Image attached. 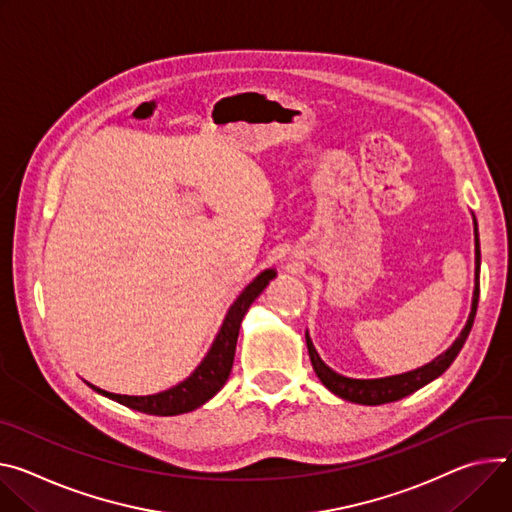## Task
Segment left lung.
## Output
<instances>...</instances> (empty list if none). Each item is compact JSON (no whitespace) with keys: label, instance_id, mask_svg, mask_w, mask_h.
Returning <instances> with one entry per match:
<instances>
[{"label":"left lung","instance_id":"left-lung-1","mask_svg":"<svg viewBox=\"0 0 512 512\" xmlns=\"http://www.w3.org/2000/svg\"><path fill=\"white\" fill-rule=\"evenodd\" d=\"M474 230H476V288H474V300H472V312L470 318L463 327L461 335L455 339V343L441 353L437 359H433L431 363L418 367L414 371H408V374H400V376H390V378H380V380H353V378H345L339 376L337 371H333L327 363H324L308 333H306V345H308V353H310V361L314 367V374L318 376V380L327 386L333 394H337L339 398H345L349 402L355 404H367V406H378V404H388V402H396L412 392H416L418 388L427 386L429 382H433L435 378H439L443 371L453 363V359L457 357V353L461 351L463 343H466L472 324L476 318V310H478V298H480V239H478V222L474 218Z\"/></svg>","mask_w":512,"mask_h":512}]
</instances>
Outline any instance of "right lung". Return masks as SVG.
Here are the masks:
<instances>
[{"label": "right lung", "mask_w": 512, "mask_h": 512, "mask_svg": "<svg viewBox=\"0 0 512 512\" xmlns=\"http://www.w3.org/2000/svg\"><path fill=\"white\" fill-rule=\"evenodd\" d=\"M273 277H275V271L267 269L261 275H257L255 280L243 290V294L237 298V302L230 306V310L224 318L222 329H220L210 353L202 361V365L194 371V374L188 380L177 384L175 388L153 394V396H122V394L106 392V390L96 388L91 384L89 386L94 388L96 392L104 394L110 400H116V402L132 408V410L155 414V416H173V414L190 412V410L202 406L228 380L230 369H232V361H235L237 339H239V329H241L243 316L247 314L249 306L265 290V286L273 280Z\"/></svg>", "instance_id": "obj_1"}]
</instances>
